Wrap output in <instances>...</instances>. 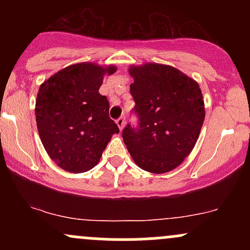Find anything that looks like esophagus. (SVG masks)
I'll return each mask as SVG.
<instances>
[{"mask_svg": "<svg viewBox=\"0 0 250 250\" xmlns=\"http://www.w3.org/2000/svg\"><path fill=\"white\" fill-rule=\"evenodd\" d=\"M116 125H117V127H119L120 130H122V129L125 128V116L120 117V119L116 121Z\"/></svg>", "mask_w": 250, "mask_h": 250, "instance_id": "esophagus-1", "label": "esophagus"}]
</instances>
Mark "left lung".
I'll use <instances>...</instances> for the list:
<instances>
[{
  "label": "left lung",
  "mask_w": 250,
  "mask_h": 250,
  "mask_svg": "<svg viewBox=\"0 0 250 250\" xmlns=\"http://www.w3.org/2000/svg\"><path fill=\"white\" fill-rule=\"evenodd\" d=\"M130 94L139 127L123 129L134 162L143 170L163 174L185 161L195 147L205 121L199 83L176 68L160 63L130 65Z\"/></svg>",
  "instance_id": "8db88e82"
}]
</instances>
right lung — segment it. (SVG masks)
Listing matches in <instances>:
<instances>
[{"instance_id": "add662e5", "label": "right lung", "mask_w": 250, "mask_h": 250, "mask_svg": "<svg viewBox=\"0 0 250 250\" xmlns=\"http://www.w3.org/2000/svg\"><path fill=\"white\" fill-rule=\"evenodd\" d=\"M115 71V65L76 63L40 85L35 104L40 139L50 159L69 173L95 167L120 131L109 117L107 97L99 93L104 75Z\"/></svg>"}]
</instances>
